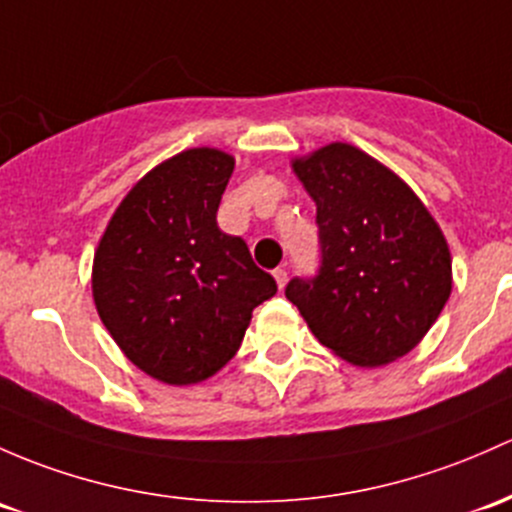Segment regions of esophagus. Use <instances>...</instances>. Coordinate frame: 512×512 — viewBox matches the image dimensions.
Segmentation results:
<instances>
[{
	"instance_id": "obj_1",
	"label": "esophagus",
	"mask_w": 512,
	"mask_h": 512,
	"mask_svg": "<svg viewBox=\"0 0 512 512\" xmlns=\"http://www.w3.org/2000/svg\"><path fill=\"white\" fill-rule=\"evenodd\" d=\"M272 274H274V279H277V287L284 289V284H287V270L277 267V270H274Z\"/></svg>"
}]
</instances>
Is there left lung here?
Here are the masks:
<instances>
[{
    "label": "left lung",
    "instance_id": "obj_1",
    "mask_svg": "<svg viewBox=\"0 0 512 512\" xmlns=\"http://www.w3.org/2000/svg\"><path fill=\"white\" fill-rule=\"evenodd\" d=\"M316 203L321 267L287 299L321 346L360 368L410 353L451 294L444 233L395 171L333 142L292 161Z\"/></svg>",
    "mask_w": 512,
    "mask_h": 512
}]
</instances>
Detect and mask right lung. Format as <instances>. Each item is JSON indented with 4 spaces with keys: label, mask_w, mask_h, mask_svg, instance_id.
I'll return each mask as SVG.
<instances>
[{
    "label": "right lung",
    "mask_w": 512,
    "mask_h": 512,
    "mask_svg": "<svg viewBox=\"0 0 512 512\" xmlns=\"http://www.w3.org/2000/svg\"><path fill=\"white\" fill-rule=\"evenodd\" d=\"M235 159L211 147L161 161L122 198L93 260V299L122 353L166 385L203 383L277 294L245 240L218 228Z\"/></svg>",
    "instance_id": "right-lung-1"
}]
</instances>
